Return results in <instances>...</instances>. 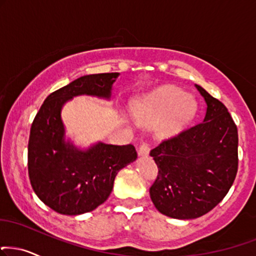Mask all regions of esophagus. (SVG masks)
<instances>
[{
    "mask_svg": "<svg viewBox=\"0 0 256 256\" xmlns=\"http://www.w3.org/2000/svg\"><path fill=\"white\" fill-rule=\"evenodd\" d=\"M150 152V146L148 143H142L138 149V155L140 156H148Z\"/></svg>",
    "mask_w": 256,
    "mask_h": 256,
    "instance_id": "esophagus-1",
    "label": "esophagus"
}]
</instances>
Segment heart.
<instances>
[{
	"label": "heart",
	"instance_id": "1",
	"mask_svg": "<svg viewBox=\"0 0 256 256\" xmlns=\"http://www.w3.org/2000/svg\"><path fill=\"white\" fill-rule=\"evenodd\" d=\"M136 119L143 122H158L161 134H173L193 118L196 101L174 87H162L138 100L132 106Z\"/></svg>",
	"mask_w": 256,
	"mask_h": 256
}]
</instances>
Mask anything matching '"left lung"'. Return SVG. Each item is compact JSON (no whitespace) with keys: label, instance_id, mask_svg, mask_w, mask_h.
I'll use <instances>...</instances> for the list:
<instances>
[{"label":"left lung","instance_id":"8db88e82","mask_svg":"<svg viewBox=\"0 0 256 256\" xmlns=\"http://www.w3.org/2000/svg\"><path fill=\"white\" fill-rule=\"evenodd\" d=\"M202 122L162 140L150 155L158 173L150 198L161 214L193 220L210 212L232 186L238 168L237 126L228 108L204 88Z\"/></svg>","mask_w":256,"mask_h":256}]
</instances>
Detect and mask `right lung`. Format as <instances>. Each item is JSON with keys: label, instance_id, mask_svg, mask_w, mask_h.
Returning <instances> with one entry per match:
<instances>
[{"label": "right lung", "instance_id": "1", "mask_svg": "<svg viewBox=\"0 0 256 256\" xmlns=\"http://www.w3.org/2000/svg\"><path fill=\"white\" fill-rule=\"evenodd\" d=\"M118 72L82 76L45 98L30 126L28 176L38 198L58 214L76 216L108 198L120 169L137 158L132 144L98 143L81 152L64 140L60 110L76 95L110 96Z\"/></svg>", "mask_w": 256, "mask_h": 256}]
</instances>
